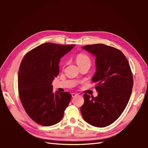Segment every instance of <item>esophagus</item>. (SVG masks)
I'll return each instance as SVG.
<instances>
[{
	"instance_id": "obj_1",
	"label": "esophagus",
	"mask_w": 148,
	"mask_h": 148,
	"mask_svg": "<svg viewBox=\"0 0 148 148\" xmlns=\"http://www.w3.org/2000/svg\"><path fill=\"white\" fill-rule=\"evenodd\" d=\"M77 95H78V94H77V93H75V92H73V93L71 94V96H72V97H75L76 96H77Z\"/></svg>"
}]
</instances>
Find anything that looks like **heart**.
<instances>
[{
    "label": "heart",
    "instance_id": "b5f03b06",
    "mask_svg": "<svg viewBox=\"0 0 148 148\" xmlns=\"http://www.w3.org/2000/svg\"><path fill=\"white\" fill-rule=\"evenodd\" d=\"M76 62L78 66H82L84 65H91V59L88 56L83 53H79L76 57Z\"/></svg>",
    "mask_w": 148,
    "mask_h": 148
}]
</instances>
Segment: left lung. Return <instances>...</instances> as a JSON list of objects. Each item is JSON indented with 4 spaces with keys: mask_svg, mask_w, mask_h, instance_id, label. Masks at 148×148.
<instances>
[{
    "mask_svg": "<svg viewBox=\"0 0 148 148\" xmlns=\"http://www.w3.org/2000/svg\"><path fill=\"white\" fill-rule=\"evenodd\" d=\"M96 57V97L84 94L80 108L83 119L94 127L102 128L114 123L126 107L133 86L128 60L119 49L103 44L82 47Z\"/></svg>",
    "mask_w": 148,
    "mask_h": 148,
    "instance_id": "obj_1",
    "label": "left lung"
}]
</instances>
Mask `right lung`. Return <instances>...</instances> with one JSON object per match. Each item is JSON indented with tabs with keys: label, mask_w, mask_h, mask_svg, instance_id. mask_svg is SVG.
Returning a JSON list of instances; mask_svg holds the SVG:
<instances>
[{
	"label": "right lung",
	"mask_w": 148,
	"mask_h": 148,
	"mask_svg": "<svg viewBox=\"0 0 148 148\" xmlns=\"http://www.w3.org/2000/svg\"><path fill=\"white\" fill-rule=\"evenodd\" d=\"M75 45L44 43L23 57L18 76L19 96L26 112L42 126L59 122L71 98L69 92H52V83L59 73L61 58Z\"/></svg>",
	"instance_id": "obj_1"
}]
</instances>
